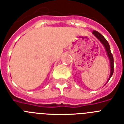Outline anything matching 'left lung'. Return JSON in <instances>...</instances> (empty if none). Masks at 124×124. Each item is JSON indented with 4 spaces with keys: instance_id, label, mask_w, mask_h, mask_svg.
I'll return each instance as SVG.
<instances>
[{
    "instance_id": "1",
    "label": "left lung",
    "mask_w": 124,
    "mask_h": 124,
    "mask_svg": "<svg viewBox=\"0 0 124 124\" xmlns=\"http://www.w3.org/2000/svg\"><path fill=\"white\" fill-rule=\"evenodd\" d=\"M92 34L95 38L98 39L99 41H100L101 43H102V45H103V46L105 48L106 52V54H107L108 57V59L109 60V62H110V75H109V77L108 79L107 82L109 80V79L111 78V77L112 76L113 74V71H114V65H113V63H114V60H113V57L112 53L111 52V50H110V47H109V43L107 41V40L105 39V38L103 37V36L101 35L99 32H98L97 31H93L92 32ZM106 82V83H107ZM106 85V84H105Z\"/></svg>"
}]
</instances>
